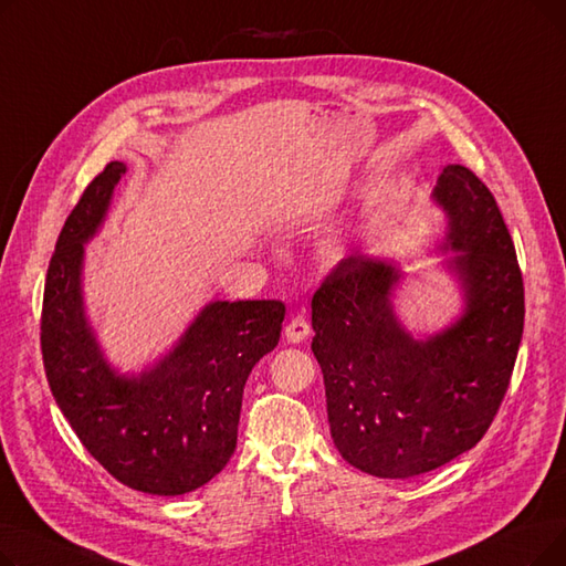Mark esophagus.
<instances>
[{
  "label": "esophagus",
  "instance_id": "obj_1",
  "mask_svg": "<svg viewBox=\"0 0 566 566\" xmlns=\"http://www.w3.org/2000/svg\"><path fill=\"white\" fill-rule=\"evenodd\" d=\"M284 335H286V339H289L291 344H301V342H305V337L310 335V323H307V318H305L303 314L293 316V318L286 323Z\"/></svg>",
  "mask_w": 566,
  "mask_h": 566
}]
</instances>
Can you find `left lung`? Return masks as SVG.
<instances>
[{
  "label": "left lung",
  "instance_id": "1",
  "mask_svg": "<svg viewBox=\"0 0 566 566\" xmlns=\"http://www.w3.org/2000/svg\"><path fill=\"white\" fill-rule=\"evenodd\" d=\"M433 199L450 218L444 250L465 310L412 339L392 307L401 273L365 254L339 261L312 298V350L339 454L382 480L450 463L489 431L510 388L525 318L514 241L491 190L463 165L442 169Z\"/></svg>",
  "mask_w": 566,
  "mask_h": 566
}]
</instances>
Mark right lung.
<instances>
[{
    "instance_id": "right-lung-1",
    "label": "right lung",
    "mask_w": 566,
    "mask_h": 566,
    "mask_svg": "<svg viewBox=\"0 0 566 566\" xmlns=\"http://www.w3.org/2000/svg\"><path fill=\"white\" fill-rule=\"evenodd\" d=\"M124 163H109L64 222L48 265L41 350L52 397L114 480L151 493L184 495L229 463L252 367L282 333V301L206 305L165 358L139 376L116 374L82 303V261L105 220Z\"/></svg>"
}]
</instances>
